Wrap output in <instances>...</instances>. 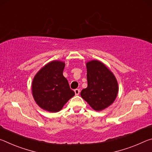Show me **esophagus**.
<instances>
[{
  "label": "esophagus",
  "mask_w": 152,
  "mask_h": 152,
  "mask_svg": "<svg viewBox=\"0 0 152 152\" xmlns=\"http://www.w3.org/2000/svg\"><path fill=\"white\" fill-rule=\"evenodd\" d=\"M74 92H75L76 95H78L80 93V90L79 89H75L74 90Z\"/></svg>",
  "instance_id": "34e87169"
}]
</instances>
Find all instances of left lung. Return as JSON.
Listing matches in <instances>:
<instances>
[{
	"label": "left lung",
	"mask_w": 152,
	"mask_h": 152,
	"mask_svg": "<svg viewBox=\"0 0 152 152\" xmlns=\"http://www.w3.org/2000/svg\"><path fill=\"white\" fill-rule=\"evenodd\" d=\"M88 86L82 90V99L96 111L106 109L113 103L119 87L114 74L103 63L91 60L86 63Z\"/></svg>",
	"instance_id": "1"
}]
</instances>
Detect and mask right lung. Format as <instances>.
<instances>
[{
    "label": "right lung",
    "instance_id": "1",
    "mask_svg": "<svg viewBox=\"0 0 152 152\" xmlns=\"http://www.w3.org/2000/svg\"><path fill=\"white\" fill-rule=\"evenodd\" d=\"M64 67L63 61H51L43 66L33 80V99L43 110L51 113L60 111L75 94L63 76Z\"/></svg>",
    "mask_w": 152,
    "mask_h": 152
}]
</instances>
